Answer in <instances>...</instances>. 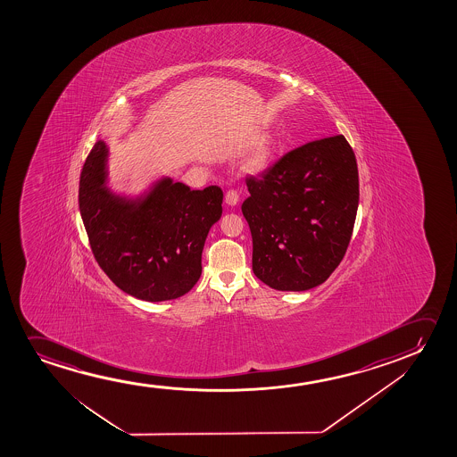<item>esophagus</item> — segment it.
<instances>
[{
	"label": "esophagus",
	"mask_w": 457,
	"mask_h": 457,
	"mask_svg": "<svg viewBox=\"0 0 457 457\" xmlns=\"http://www.w3.org/2000/svg\"><path fill=\"white\" fill-rule=\"evenodd\" d=\"M225 201L226 204H229V206H236L238 203L237 190H234V188L228 190L225 195Z\"/></svg>",
	"instance_id": "obj_1"
}]
</instances>
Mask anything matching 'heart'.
Masks as SVG:
<instances>
[{
	"mask_svg": "<svg viewBox=\"0 0 457 457\" xmlns=\"http://www.w3.org/2000/svg\"><path fill=\"white\" fill-rule=\"evenodd\" d=\"M270 154H271V142H270V138H262L261 142H257L256 146L245 159V170L246 171L262 170L269 162Z\"/></svg>",
	"mask_w": 457,
	"mask_h": 457,
	"instance_id": "b5f03b06",
	"label": "heart"
}]
</instances>
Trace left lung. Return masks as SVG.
I'll list each match as a JSON object with an SVG mask.
<instances>
[{"label": "left lung", "instance_id": "1", "mask_svg": "<svg viewBox=\"0 0 457 457\" xmlns=\"http://www.w3.org/2000/svg\"><path fill=\"white\" fill-rule=\"evenodd\" d=\"M242 212L253 237V271L282 292L317 287L342 262L359 206L356 156L344 136L288 151L248 176Z\"/></svg>", "mask_w": 457, "mask_h": 457}]
</instances>
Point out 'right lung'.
Listing matches in <instances>:
<instances>
[{
  "label": "right lung",
  "mask_w": 457,
  "mask_h": 457,
  "mask_svg": "<svg viewBox=\"0 0 457 457\" xmlns=\"http://www.w3.org/2000/svg\"><path fill=\"white\" fill-rule=\"evenodd\" d=\"M107 156L98 140L79 178V211L96 262L138 300L179 298L200 279L207 234L223 211L221 188L190 190L162 178L148 194L128 198L107 187Z\"/></svg>",
  "instance_id": "add662e5"
}]
</instances>
